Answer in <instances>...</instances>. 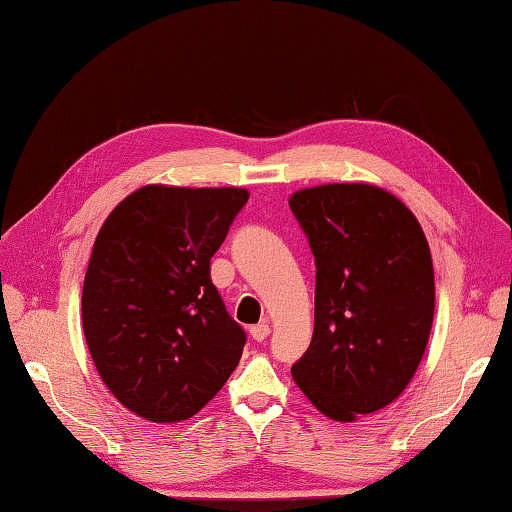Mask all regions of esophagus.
<instances>
[{"label":"esophagus","mask_w":512,"mask_h":512,"mask_svg":"<svg viewBox=\"0 0 512 512\" xmlns=\"http://www.w3.org/2000/svg\"><path fill=\"white\" fill-rule=\"evenodd\" d=\"M270 334V328L266 323H257V325H253V328H250V336H253V341H264L266 336Z\"/></svg>","instance_id":"esophagus-1"}]
</instances>
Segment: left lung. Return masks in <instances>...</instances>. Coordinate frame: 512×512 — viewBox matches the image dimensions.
<instances>
[{
	"mask_svg": "<svg viewBox=\"0 0 512 512\" xmlns=\"http://www.w3.org/2000/svg\"><path fill=\"white\" fill-rule=\"evenodd\" d=\"M288 202L317 266L312 341L290 372L321 413L352 422L394 402L420 365L436 308L427 237L374 184H321Z\"/></svg>",
	"mask_w": 512,
	"mask_h": 512,
	"instance_id": "8db88e82",
	"label": "left lung"
}]
</instances>
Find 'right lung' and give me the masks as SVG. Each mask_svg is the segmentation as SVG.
Segmentation results:
<instances>
[{"mask_svg":"<svg viewBox=\"0 0 512 512\" xmlns=\"http://www.w3.org/2000/svg\"><path fill=\"white\" fill-rule=\"evenodd\" d=\"M246 202V189L149 184L96 235L83 332L103 383L136 416H195L242 358L246 332L213 286L211 257Z\"/></svg>","mask_w":512,"mask_h":512,"instance_id":"1","label":"right lung"}]
</instances>
